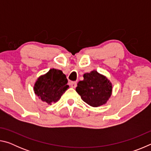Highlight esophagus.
Returning <instances> with one entry per match:
<instances>
[{
	"instance_id": "obj_1",
	"label": "esophagus",
	"mask_w": 151,
	"mask_h": 151,
	"mask_svg": "<svg viewBox=\"0 0 151 151\" xmlns=\"http://www.w3.org/2000/svg\"><path fill=\"white\" fill-rule=\"evenodd\" d=\"M69 85L72 88H76V85H77V83H76V82L75 81H70Z\"/></svg>"
}]
</instances>
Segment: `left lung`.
I'll use <instances>...</instances> for the list:
<instances>
[{
    "instance_id": "8db88e82",
    "label": "left lung",
    "mask_w": 151,
    "mask_h": 151,
    "mask_svg": "<svg viewBox=\"0 0 151 151\" xmlns=\"http://www.w3.org/2000/svg\"><path fill=\"white\" fill-rule=\"evenodd\" d=\"M83 77L76 88L83 101L94 107L105 104L112 93V85L108 79L96 70L84 74Z\"/></svg>"
}]
</instances>
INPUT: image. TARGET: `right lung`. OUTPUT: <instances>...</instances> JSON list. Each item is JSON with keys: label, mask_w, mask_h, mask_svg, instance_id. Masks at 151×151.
<instances>
[{"label": "right lung", "mask_w": 151, "mask_h": 151, "mask_svg": "<svg viewBox=\"0 0 151 151\" xmlns=\"http://www.w3.org/2000/svg\"><path fill=\"white\" fill-rule=\"evenodd\" d=\"M68 80L60 70L52 69L38 78L34 91L36 95L42 101L52 104L60 99L69 86L66 85Z\"/></svg>", "instance_id": "obj_1"}]
</instances>
